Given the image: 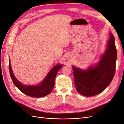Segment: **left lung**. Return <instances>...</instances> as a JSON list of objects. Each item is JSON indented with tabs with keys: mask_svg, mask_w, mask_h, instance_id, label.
<instances>
[{
	"mask_svg": "<svg viewBox=\"0 0 124 124\" xmlns=\"http://www.w3.org/2000/svg\"><path fill=\"white\" fill-rule=\"evenodd\" d=\"M114 36L110 33L108 47L96 67L83 70L73 67L74 82L81 95L91 97L102 92L110 85L115 73L117 58Z\"/></svg>",
	"mask_w": 124,
	"mask_h": 124,
	"instance_id": "1",
	"label": "left lung"
}]
</instances>
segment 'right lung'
Segmentation results:
<instances>
[{
  "mask_svg": "<svg viewBox=\"0 0 124 124\" xmlns=\"http://www.w3.org/2000/svg\"><path fill=\"white\" fill-rule=\"evenodd\" d=\"M9 68L10 76L14 84L16 87L24 94L30 97L40 98L47 95L53 90L55 79L58 71L62 67V65H56L48 73L44 81L37 86H26L21 84L14 76L11 69L10 61L9 60Z\"/></svg>",
  "mask_w": 124,
  "mask_h": 124,
  "instance_id": "add662e5",
  "label": "right lung"
}]
</instances>
